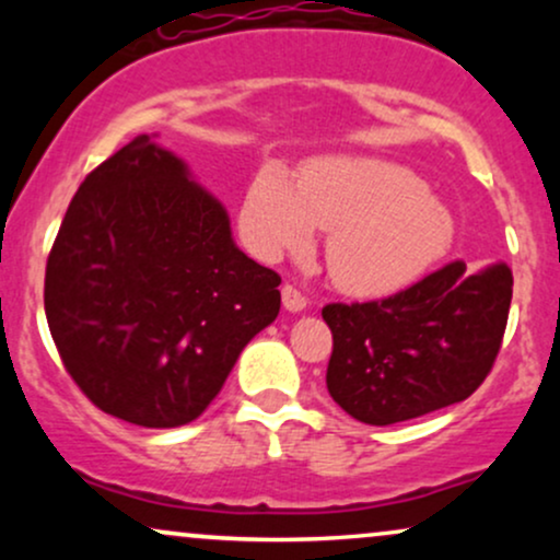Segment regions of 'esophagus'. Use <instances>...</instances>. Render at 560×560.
Here are the masks:
<instances>
[{"instance_id": "1", "label": "esophagus", "mask_w": 560, "mask_h": 560, "mask_svg": "<svg viewBox=\"0 0 560 560\" xmlns=\"http://www.w3.org/2000/svg\"><path fill=\"white\" fill-rule=\"evenodd\" d=\"M281 302H284V307L289 313H300V311H305V307H307V300L302 298V294L292 284L281 287Z\"/></svg>"}]
</instances>
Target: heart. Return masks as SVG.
Wrapping results in <instances>:
<instances>
[{
	"label": "heart",
	"instance_id": "heart-1",
	"mask_svg": "<svg viewBox=\"0 0 560 560\" xmlns=\"http://www.w3.org/2000/svg\"><path fill=\"white\" fill-rule=\"evenodd\" d=\"M242 234L260 258H279L331 231L326 262L352 294H387L427 271L453 240V218L405 165L371 158L313 160L300 186L276 165L253 176Z\"/></svg>",
	"mask_w": 560,
	"mask_h": 560
}]
</instances>
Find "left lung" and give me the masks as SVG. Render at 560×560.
Masks as SVG:
<instances>
[{"mask_svg": "<svg viewBox=\"0 0 560 560\" xmlns=\"http://www.w3.org/2000/svg\"><path fill=\"white\" fill-rule=\"evenodd\" d=\"M511 268L445 262L371 302L320 311L334 347L326 387L352 419L389 427L466 400L490 376L511 311Z\"/></svg>", "mask_w": 560, "mask_h": 560, "instance_id": "obj_1", "label": "left lung"}]
</instances>
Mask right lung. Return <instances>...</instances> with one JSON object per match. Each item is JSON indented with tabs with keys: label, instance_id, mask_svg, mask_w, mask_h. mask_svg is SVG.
Masks as SVG:
<instances>
[{
	"label": "right lung",
	"instance_id": "obj_1",
	"mask_svg": "<svg viewBox=\"0 0 560 560\" xmlns=\"http://www.w3.org/2000/svg\"><path fill=\"white\" fill-rule=\"evenodd\" d=\"M279 284L231 240L221 202L141 133L70 199L44 311L62 365L96 408L171 429L202 416L244 345L279 316Z\"/></svg>",
	"mask_w": 560,
	"mask_h": 560
}]
</instances>
